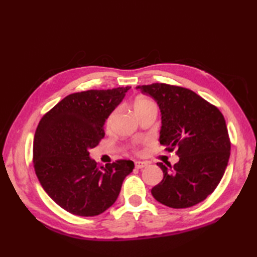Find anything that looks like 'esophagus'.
Segmentation results:
<instances>
[{
  "instance_id": "1",
  "label": "esophagus",
  "mask_w": 257,
  "mask_h": 257,
  "mask_svg": "<svg viewBox=\"0 0 257 257\" xmlns=\"http://www.w3.org/2000/svg\"><path fill=\"white\" fill-rule=\"evenodd\" d=\"M147 166H148V163L145 161H136L135 162V167L137 169H143V168H146Z\"/></svg>"
}]
</instances>
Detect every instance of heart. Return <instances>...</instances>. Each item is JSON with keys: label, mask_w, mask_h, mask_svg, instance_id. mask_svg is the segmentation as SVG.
Returning a JSON list of instances; mask_svg holds the SVG:
<instances>
[{"label": "heart", "mask_w": 257, "mask_h": 257, "mask_svg": "<svg viewBox=\"0 0 257 257\" xmlns=\"http://www.w3.org/2000/svg\"><path fill=\"white\" fill-rule=\"evenodd\" d=\"M152 110L157 111V105L154 100H151L150 98L144 97V96L136 98L134 101V111L136 113V116H139L141 113L152 111ZM113 117H114V111L110 113V116H109L107 119V122H106L107 127H109V125L111 124Z\"/></svg>", "instance_id": "heart-1"}]
</instances>
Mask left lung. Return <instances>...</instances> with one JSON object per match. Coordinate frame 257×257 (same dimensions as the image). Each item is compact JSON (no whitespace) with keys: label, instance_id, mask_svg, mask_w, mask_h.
<instances>
[{"label":"left lung","instance_id":"left-lung-1","mask_svg":"<svg viewBox=\"0 0 257 257\" xmlns=\"http://www.w3.org/2000/svg\"><path fill=\"white\" fill-rule=\"evenodd\" d=\"M159 105V141L179 156L174 166L157 163L162 181L152 188L154 198L169 207L185 209L204 201L220 183L230 159L231 141L225 119L214 105L180 86H138Z\"/></svg>","mask_w":257,"mask_h":257}]
</instances>
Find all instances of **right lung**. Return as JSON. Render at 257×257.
Here are the masks:
<instances>
[{
    "label": "right lung",
    "instance_id": "right-lung-1",
    "mask_svg": "<svg viewBox=\"0 0 257 257\" xmlns=\"http://www.w3.org/2000/svg\"><path fill=\"white\" fill-rule=\"evenodd\" d=\"M130 87L74 92L41 119L33 161L43 189L64 210L79 216L101 214L116 202L132 160L103 167L89 157L105 136L103 124Z\"/></svg>",
    "mask_w": 257,
    "mask_h": 257
}]
</instances>
